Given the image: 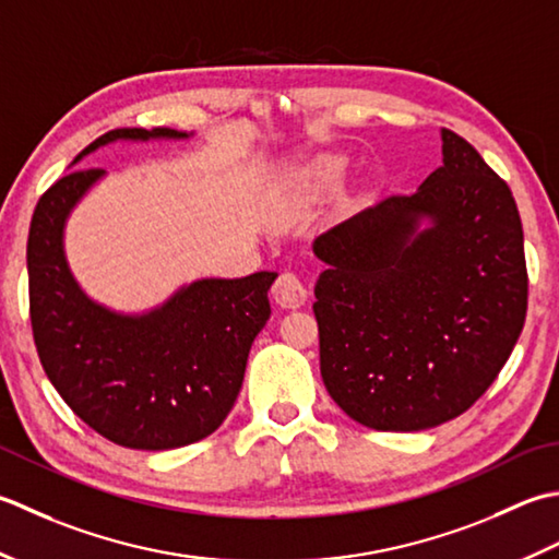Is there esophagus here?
Masks as SVG:
<instances>
[{
    "instance_id": "esophagus-1",
    "label": "esophagus",
    "mask_w": 559,
    "mask_h": 559,
    "mask_svg": "<svg viewBox=\"0 0 559 559\" xmlns=\"http://www.w3.org/2000/svg\"><path fill=\"white\" fill-rule=\"evenodd\" d=\"M272 296H275V301L282 306V309H299L304 306L306 292L304 282L294 275V272H282V275L272 284Z\"/></svg>"
}]
</instances>
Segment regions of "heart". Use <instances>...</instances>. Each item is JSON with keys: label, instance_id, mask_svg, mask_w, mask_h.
<instances>
[{"label": "heart", "instance_id": "heart-1", "mask_svg": "<svg viewBox=\"0 0 559 559\" xmlns=\"http://www.w3.org/2000/svg\"><path fill=\"white\" fill-rule=\"evenodd\" d=\"M345 162L343 156H321L318 162L309 168L304 170V176L299 178V198L301 200H313L321 195L323 190H328L330 186L335 183L343 174Z\"/></svg>", "mask_w": 559, "mask_h": 559}]
</instances>
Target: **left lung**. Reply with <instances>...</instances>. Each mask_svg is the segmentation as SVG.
<instances>
[{
  "instance_id": "obj_1",
  "label": "left lung",
  "mask_w": 559,
  "mask_h": 559,
  "mask_svg": "<svg viewBox=\"0 0 559 559\" xmlns=\"http://www.w3.org/2000/svg\"><path fill=\"white\" fill-rule=\"evenodd\" d=\"M443 164L313 241V313L330 397L379 431L463 415L502 371L526 321L514 195L475 146L441 130Z\"/></svg>"
}]
</instances>
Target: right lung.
I'll use <instances>...</instances> for the list:
<instances>
[{
    "label": "right lung",
    "mask_w": 559,
    "mask_h": 559,
    "mask_svg": "<svg viewBox=\"0 0 559 559\" xmlns=\"http://www.w3.org/2000/svg\"><path fill=\"white\" fill-rule=\"evenodd\" d=\"M170 128H120L110 142L188 140ZM106 170H72L43 192L28 231L33 340L45 373L100 437L124 449L166 451L195 443L231 413L250 345L270 318L277 272L198 280L144 313H118L79 287L64 255V224Z\"/></svg>",
    "instance_id": "right-lung-1"
}]
</instances>
